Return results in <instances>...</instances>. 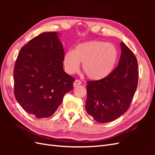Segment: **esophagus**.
<instances>
[{
    "label": "esophagus",
    "mask_w": 155,
    "mask_h": 155,
    "mask_svg": "<svg viewBox=\"0 0 155 155\" xmlns=\"http://www.w3.org/2000/svg\"><path fill=\"white\" fill-rule=\"evenodd\" d=\"M81 84V81L79 79H76V81L74 82V87H77L78 85H80Z\"/></svg>",
    "instance_id": "1"
}]
</instances>
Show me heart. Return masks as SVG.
Segmentation results:
<instances>
[{"instance_id":"b5f03b06","label":"heart","mask_w":155,"mask_h":155,"mask_svg":"<svg viewBox=\"0 0 155 155\" xmlns=\"http://www.w3.org/2000/svg\"><path fill=\"white\" fill-rule=\"evenodd\" d=\"M118 58L115 46L101 41H91L78 45L69 50L63 58L64 70L68 74L78 72L80 63L86 76L92 80H101L114 68Z\"/></svg>"}]
</instances>
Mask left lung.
<instances>
[{
    "label": "left lung",
    "mask_w": 155,
    "mask_h": 155,
    "mask_svg": "<svg viewBox=\"0 0 155 155\" xmlns=\"http://www.w3.org/2000/svg\"><path fill=\"white\" fill-rule=\"evenodd\" d=\"M119 64L105 78L87 83V113L100 123L117 119L129 109L138 86V62L123 42Z\"/></svg>",
    "instance_id": "1"
}]
</instances>
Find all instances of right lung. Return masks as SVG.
Returning <instances> with one entry per match:
<instances>
[{
  "label": "right lung",
  "instance_id": "add662e5",
  "mask_svg": "<svg viewBox=\"0 0 155 155\" xmlns=\"http://www.w3.org/2000/svg\"><path fill=\"white\" fill-rule=\"evenodd\" d=\"M56 31L42 33L21 48L13 70L14 95L28 113L48 118L72 90L74 78L64 72L63 46Z\"/></svg>",
  "mask_w": 155,
  "mask_h": 155
}]
</instances>
